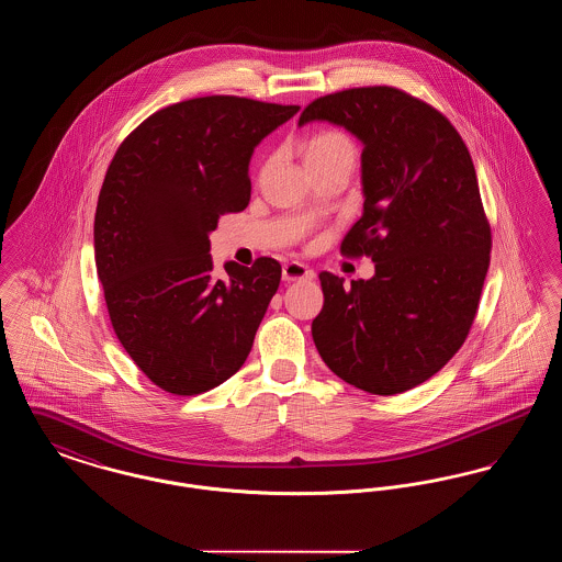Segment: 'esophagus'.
<instances>
[{"mask_svg": "<svg viewBox=\"0 0 562 562\" xmlns=\"http://www.w3.org/2000/svg\"><path fill=\"white\" fill-rule=\"evenodd\" d=\"M282 278H284V282H296V280H312V278H314V271L307 268V266L299 263V261H291V263H286V266L282 268Z\"/></svg>", "mask_w": 562, "mask_h": 562, "instance_id": "obj_1", "label": "esophagus"}]
</instances>
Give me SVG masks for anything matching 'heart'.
<instances>
[{
  "label": "heart",
  "instance_id": "1",
  "mask_svg": "<svg viewBox=\"0 0 562 562\" xmlns=\"http://www.w3.org/2000/svg\"><path fill=\"white\" fill-rule=\"evenodd\" d=\"M339 154L353 156V145H351V140L346 134L335 133V131L316 134L303 145V158H305L307 166L328 160V158L339 156Z\"/></svg>",
  "mask_w": 562,
  "mask_h": 562
}]
</instances>
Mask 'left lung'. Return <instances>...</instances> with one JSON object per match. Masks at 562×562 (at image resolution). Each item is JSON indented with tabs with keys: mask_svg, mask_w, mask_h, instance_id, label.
Wrapping results in <instances>:
<instances>
[{
	"mask_svg": "<svg viewBox=\"0 0 562 562\" xmlns=\"http://www.w3.org/2000/svg\"><path fill=\"white\" fill-rule=\"evenodd\" d=\"M328 122L362 143V216L346 255H369L371 280L322 271L312 337L326 367L392 396L438 373L463 346L488 269L491 227L476 170L451 122L390 86L316 99L299 126Z\"/></svg>",
	"mask_w": 562,
	"mask_h": 562,
	"instance_id": "1",
	"label": "left lung"
}]
</instances>
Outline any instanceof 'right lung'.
Returning <instances> with one entry per match:
<instances>
[{"instance_id": "right-lung-1", "label": "right lung", "mask_w": 562, "mask_h": 562, "mask_svg": "<svg viewBox=\"0 0 562 562\" xmlns=\"http://www.w3.org/2000/svg\"><path fill=\"white\" fill-rule=\"evenodd\" d=\"M296 105L202 97L147 117L109 164L94 214V261L109 318L134 364L164 392L193 396L240 371L282 268L213 271L209 236L250 202L255 147Z\"/></svg>"}]
</instances>
